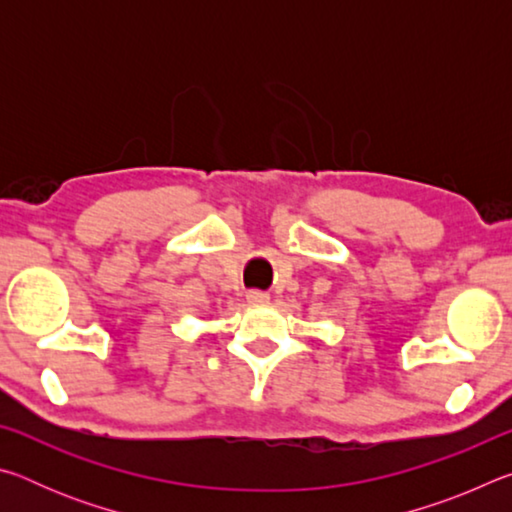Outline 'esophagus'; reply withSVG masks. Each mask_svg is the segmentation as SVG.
<instances>
[{
	"instance_id": "34e87169",
	"label": "esophagus",
	"mask_w": 512,
	"mask_h": 512,
	"mask_svg": "<svg viewBox=\"0 0 512 512\" xmlns=\"http://www.w3.org/2000/svg\"><path fill=\"white\" fill-rule=\"evenodd\" d=\"M246 300L250 302V305H266L268 293H264V291H248Z\"/></svg>"
}]
</instances>
